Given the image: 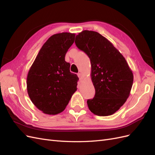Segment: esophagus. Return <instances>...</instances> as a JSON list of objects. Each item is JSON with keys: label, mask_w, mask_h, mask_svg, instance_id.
I'll return each mask as SVG.
<instances>
[{"label": "esophagus", "mask_w": 155, "mask_h": 155, "mask_svg": "<svg viewBox=\"0 0 155 155\" xmlns=\"http://www.w3.org/2000/svg\"><path fill=\"white\" fill-rule=\"evenodd\" d=\"M78 76L79 79H80V80H81L82 78H83V74H82L81 73H78Z\"/></svg>", "instance_id": "obj_1"}]
</instances>
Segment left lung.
<instances>
[{
  "mask_svg": "<svg viewBox=\"0 0 155 155\" xmlns=\"http://www.w3.org/2000/svg\"><path fill=\"white\" fill-rule=\"evenodd\" d=\"M75 43L91 59V79L95 96L87 100L88 109L100 116L113 114L130 95L133 74L124 56L99 33L84 30Z\"/></svg>",
  "mask_w": 155,
  "mask_h": 155,
  "instance_id": "1",
  "label": "left lung"
}]
</instances>
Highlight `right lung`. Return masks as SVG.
<instances>
[{
	"label": "right lung",
	"instance_id": "right-lung-1",
	"mask_svg": "<svg viewBox=\"0 0 155 155\" xmlns=\"http://www.w3.org/2000/svg\"><path fill=\"white\" fill-rule=\"evenodd\" d=\"M75 34H54L45 42L27 76V91L33 104L45 114L63 112L77 91L78 77L70 71L65 55L72 45Z\"/></svg>",
	"mask_w": 155,
	"mask_h": 155
}]
</instances>
